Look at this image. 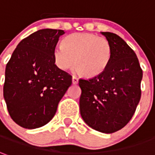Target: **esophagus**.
<instances>
[{
    "label": "esophagus",
    "mask_w": 155,
    "mask_h": 155,
    "mask_svg": "<svg viewBox=\"0 0 155 155\" xmlns=\"http://www.w3.org/2000/svg\"><path fill=\"white\" fill-rule=\"evenodd\" d=\"M78 83V78L77 77H75V76H73L72 77V84H77Z\"/></svg>",
    "instance_id": "obj_1"
}]
</instances>
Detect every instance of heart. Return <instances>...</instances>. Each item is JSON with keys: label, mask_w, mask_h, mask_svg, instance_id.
Here are the masks:
<instances>
[{"label": "heart", "mask_w": 155, "mask_h": 155, "mask_svg": "<svg viewBox=\"0 0 155 155\" xmlns=\"http://www.w3.org/2000/svg\"><path fill=\"white\" fill-rule=\"evenodd\" d=\"M111 55V45L106 38L90 33H76L55 47L54 61L63 71L71 68L75 61L76 71L93 78L104 72Z\"/></svg>", "instance_id": "heart-1"}]
</instances>
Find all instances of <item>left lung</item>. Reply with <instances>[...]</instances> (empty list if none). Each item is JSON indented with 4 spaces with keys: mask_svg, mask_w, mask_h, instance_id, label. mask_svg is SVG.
I'll use <instances>...</instances> for the list:
<instances>
[{
    "mask_svg": "<svg viewBox=\"0 0 155 155\" xmlns=\"http://www.w3.org/2000/svg\"><path fill=\"white\" fill-rule=\"evenodd\" d=\"M111 45L108 67L100 75L79 79L81 116L103 133L124 127L135 113L141 98L143 70L135 52L116 34L101 32Z\"/></svg>",
    "mask_w": 155,
    "mask_h": 155,
    "instance_id": "left-lung-1",
    "label": "left lung"
}]
</instances>
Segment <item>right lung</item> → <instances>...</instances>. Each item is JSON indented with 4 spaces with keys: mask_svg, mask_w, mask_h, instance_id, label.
<instances>
[{
    "mask_svg": "<svg viewBox=\"0 0 155 155\" xmlns=\"http://www.w3.org/2000/svg\"><path fill=\"white\" fill-rule=\"evenodd\" d=\"M64 34L61 29L36 31L18 45L6 64L3 96L12 119L23 128L47 124L71 85V76L54 61Z\"/></svg>",
    "mask_w": 155,
    "mask_h": 155,
    "instance_id": "right-lung-1",
    "label": "right lung"
}]
</instances>
